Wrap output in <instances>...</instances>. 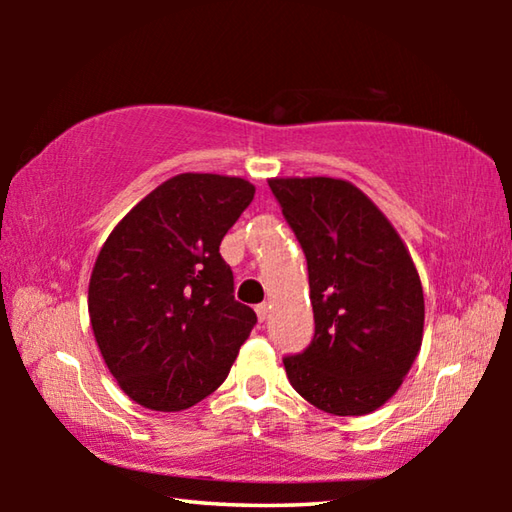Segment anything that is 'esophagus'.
I'll list each match as a JSON object with an SVG mask.
<instances>
[{
	"label": "esophagus",
	"instance_id": "obj_1",
	"mask_svg": "<svg viewBox=\"0 0 512 512\" xmlns=\"http://www.w3.org/2000/svg\"><path fill=\"white\" fill-rule=\"evenodd\" d=\"M255 311H257L259 323H264V320L268 318V305H266V302H262V305H257V307H255Z\"/></svg>",
	"mask_w": 512,
	"mask_h": 512
}]
</instances>
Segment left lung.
Segmentation results:
<instances>
[{
    "label": "left lung",
    "mask_w": 512,
    "mask_h": 512,
    "mask_svg": "<svg viewBox=\"0 0 512 512\" xmlns=\"http://www.w3.org/2000/svg\"><path fill=\"white\" fill-rule=\"evenodd\" d=\"M309 268L316 334L284 359L291 386L332 415L384 406L422 345L424 293L386 214L343 178H268Z\"/></svg>",
    "instance_id": "1"
}]
</instances>
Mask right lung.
<instances>
[{
	"label": "right lung",
	"instance_id": "1",
	"mask_svg": "<svg viewBox=\"0 0 512 512\" xmlns=\"http://www.w3.org/2000/svg\"><path fill=\"white\" fill-rule=\"evenodd\" d=\"M255 196L239 176L178 173L121 219L94 262L88 309L110 375L151 411H185L223 384L255 327L219 246Z\"/></svg>",
	"mask_w": 512,
	"mask_h": 512
}]
</instances>
